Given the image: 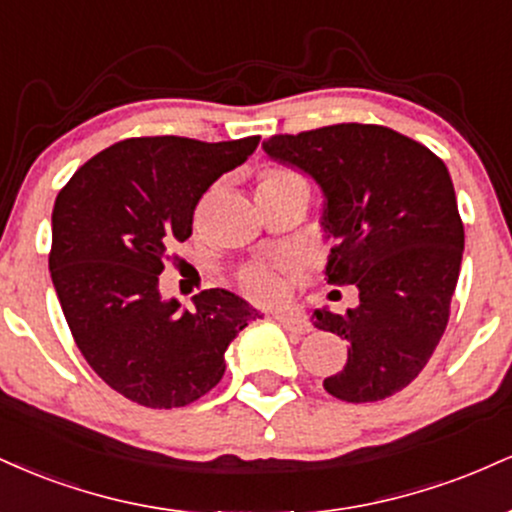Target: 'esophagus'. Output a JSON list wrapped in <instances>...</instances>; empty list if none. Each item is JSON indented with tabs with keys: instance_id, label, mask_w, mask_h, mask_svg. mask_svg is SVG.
<instances>
[{
	"instance_id": "34e87169",
	"label": "esophagus",
	"mask_w": 512,
	"mask_h": 512,
	"mask_svg": "<svg viewBox=\"0 0 512 512\" xmlns=\"http://www.w3.org/2000/svg\"><path fill=\"white\" fill-rule=\"evenodd\" d=\"M274 320L279 322L281 327H286V330L293 332V334H308L310 332V322H305L303 317L293 315V313H276Z\"/></svg>"
}]
</instances>
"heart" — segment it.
Here are the masks:
<instances>
[{"instance_id":"1","label":"heart","mask_w":512,"mask_h":512,"mask_svg":"<svg viewBox=\"0 0 512 512\" xmlns=\"http://www.w3.org/2000/svg\"><path fill=\"white\" fill-rule=\"evenodd\" d=\"M269 185H305L301 175L291 173V170H269V173L262 175L260 187ZM240 286L255 301H279L286 291L284 276L276 272L274 267H267V264H252V267L243 269L240 272Z\"/></svg>"}]
</instances>
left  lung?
Returning <instances> with one entry per match:
<instances>
[{
    "instance_id": "obj_1",
    "label": "left lung",
    "mask_w": 512,
    "mask_h": 512,
    "mask_svg": "<svg viewBox=\"0 0 512 512\" xmlns=\"http://www.w3.org/2000/svg\"><path fill=\"white\" fill-rule=\"evenodd\" d=\"M264 154L322 190L332 240L325 276L354 284L344 315L313 310V325L346 339L349 358L325 378L342 402H378L424 370L448 327L464 226L445 163L424 144L380 125H330L276 134Z\"/></svg>"
}]
</instances>
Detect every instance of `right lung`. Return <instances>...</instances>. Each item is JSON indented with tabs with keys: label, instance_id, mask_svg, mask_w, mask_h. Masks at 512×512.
Instances as JSON below:
<instances>
[{
	"label": "right lung",
	"instance_id": "1",
	"mask_svg": "<svg viewBox=\"0 0 512 512\" xmlns=\"http://www.w3.org/2000/svg\"><path fill=\"white\" fill-rule=\"evenodd\" d=\"M260 137H137L86 161L52 209L50 276L88 366L151 409L192 404L219 385L228 344L262 317L226 289L185 310L163 298L168 250L192 236L204 192L248 161Z\"/></svg>",
	"mask_w": 512,
	"mask_h": 512
}]
</instances>
